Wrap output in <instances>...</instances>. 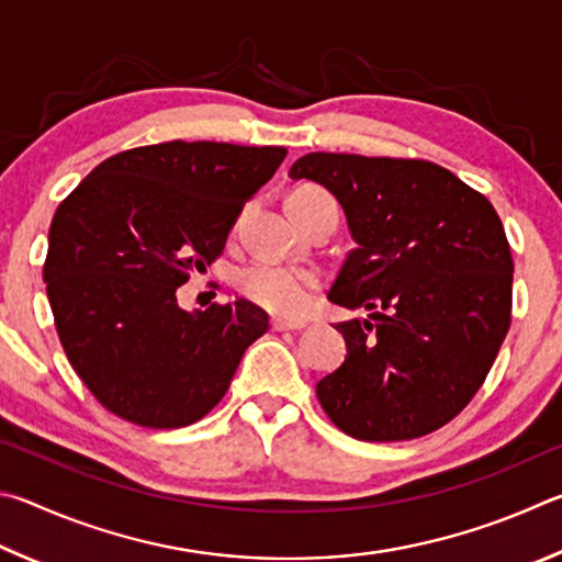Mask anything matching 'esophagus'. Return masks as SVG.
Instances as JSON below:
<instances>
[{
	"label": "esophagus",
	"instance_id": "esophagus-1",
	"mask_svg": "<svg viewBox=\"0 0 562 562\" xmlns=\"http://www.w3.org/2000/svg\"><path fill=\"white\" fill-rule=\"evenodd\" d=\"M271 328H273V330H301V328H306V323L286 321V318H273V321H271Z\"/></svg>",
	"mask_w": 562,
	"mask_h": 562
}]
</instances>
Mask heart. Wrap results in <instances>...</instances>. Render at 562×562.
Instances as JSON below:
<instances>
[{
  "mask_svg": "<svg viewBox=\"0 0 562 562\" xmlns=\"http://www.w3.org/2000/svg\"><path fill=\"white\" fill-rule=\"evenodd\" d=\"M313 202L333 200L316 187H303V190L289 196V204L299 206V210H306ZM236 289L241 291V296L254 301L256 306L286 318H301L316 303L321 276L311 269H299V266L256 261L236 273Z\"/></svg>",
  "mask_w": 562,
  "mask_h": 562,
  "instance_id": "1",
  "label": "heart"
}]
</instances>
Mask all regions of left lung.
Segmentation results:
<instances>
[{"instance_id": "left-lung-1", "label": "left lung", "mask_w": 562, "mask_h": 562, "mask_svg": "<svg viewBox=\"0 0 562 562\" xmlns=\"http://www.w3.org/2000/svg\"><path fill=\"white\" fill-rule=\"evenodd\" d=\"M289 177L336 194L358 244L328 299L372 311L336 326L348 358L316 385L323 412L362 441L445 427L484 385L510 328L514 259L494 204L412 157L311 153Z\"/></svg>"}]
</instances>
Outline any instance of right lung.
<instances>
[{
    "mask_svg": "<svg viewBox=\"0 0 562 562\" xmlns=\"http://www.w3.org/2000/svg\"><path fill=\"white\" fill-rule=\"evenodd\" d=\"M286 147L157 143L108 157L58 204L44 261L66 358L115 417L177 429L216 407L269 330L249 301L187 313L175 291L216 261Z\"/></svg>",
    "mask_w": 562,
    "mask_h": 562,
    "instance_id": "obj_1",
    "label": "right lung"
}]
</instances>
